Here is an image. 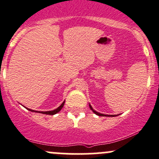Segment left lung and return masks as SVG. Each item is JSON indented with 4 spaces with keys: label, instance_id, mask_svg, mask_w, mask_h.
I'll use <instances>...</instances> for the list:
<instances>
[{
    "label": "left lung",
    "instance_id": "obj_1",
    "mask_svg": "<svg viewBox=\"0 0 159 159\" xmlns=\"http://www.w3.org/2000/svg\"><path fill=\"white\" fill-rule=\"evenodd\" d=\"M89 107L91 108V110H92V111L93 112V113H95V114L98 115V116H111V117H112V116H113H113H118V115H106V114H103V113H98V112H97L96 110H94L93 109V107H91V105L90 104V103H89Z\"/></svg>",
    "mask_w": 159,
    "mask_h": 159
}]
</instances>
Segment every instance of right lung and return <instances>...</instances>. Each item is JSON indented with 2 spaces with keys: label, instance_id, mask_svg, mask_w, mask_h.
I'll use <instances>...</instances> for the list:
<instances>
[{
  "label": "right lung",
  "instance_id": "obj_1",
  "mask_svg": "<svg viewBox=\"0 0 159 159\" xmlns=\"http://www.w3.org/2000/svg\"><path fill=\"white\" fill-rule=\"evenodd\" d=\"M64 103H65V101H63V103H61L58 108H56V109L54 110H50V111H36V110H33L26 107V108L28 110H30V111H32V112H36V113H43V114H46V115H54V114H56V113H58V112L61 110V108H62L63 106H64Z\"/></svg>",
  "mask_w": 159,
  "mask_h": 159
}]
</instances>
